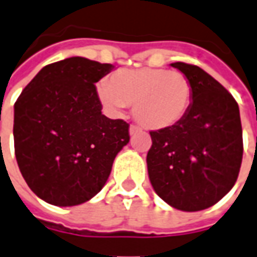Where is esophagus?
Listing matches in <instances>:
<instances>
[{
  "mask_svg": "<svg viewBox=\"0 0 257 257\" xmlns=\"http://www.w3.org/2000/svg\"><path fill=\"white\" fill-rule=\"evenodd\" d=\"M142 128H141L140 126H137V124H131L130 126V134L131 136H134L136 133H138V131H141Z\"/></svg>",
  "mask_w": 257,
  "mask_h": 257,
  "instance_id": "obj_1",
  "label": "esophagus"
}]
</instances>
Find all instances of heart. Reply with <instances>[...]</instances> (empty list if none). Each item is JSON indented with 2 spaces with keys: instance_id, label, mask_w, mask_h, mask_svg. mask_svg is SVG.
Wrapping results in <instances>:
<instances>
[{
  "instance_id": "1",
  "label": "heart",
  "mask_w": 257,
  "mask_h": 257,
  "mask_svg": "<svg viewBox=\"0 0 257 257\" xmlns=\"http://www.w3.org/2000/svg\"><path fill=\"white\" fill-rule=\"evenodd\" d=\"M101 103L111 112L134 104V115L149 128H167L180 121L192 100L190 80L180 71L167 69L117 70L97 88Z\"/></svg>"
}]
</instances>
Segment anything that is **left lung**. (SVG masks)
Returning <instances> with one entry per match:
<instances>
[{"mask_svg": "<svg viewBox=\"0 0 257 257\" xmlns=\"http://www.w3.org/2000/svg\"><path fill=\"white\" fill-rule=\"evenodd\" d=\"M190 80L192 101L176 124L150 131L146 163L156 194L183 211L213 206L234 186L242 161V128L234 97L203 69L171 63Z\"/></svg>", "mask_w": 257, "mask_h": 257, "instance_id": "8db88e82", "label": "left lung"}]
</instances>
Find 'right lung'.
Listing matches in <instances>:
<instances>
[{"label": "right lung", "instance_id": "right-lung-1", "mask_svg": "<svg viewBox=\"0 0 257 257\" xmlns=\"http://www.w3.org/2000/svg\"><path fill=\"white\" fill-rule=\"evenodd\" d=\"M111 63L82 57L44 66L15 103V154L27 184L54 206H77L105 184L130 141L128 123L101 113L94 84Z\"/></svg>", "mask_w": 257, "mask_h": 257}]
</instances>
